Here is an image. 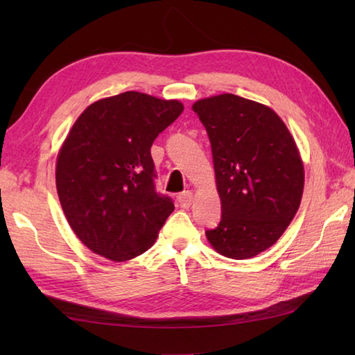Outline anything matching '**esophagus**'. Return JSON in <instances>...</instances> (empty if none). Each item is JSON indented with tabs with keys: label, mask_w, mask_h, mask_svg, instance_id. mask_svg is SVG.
Instances as JSON below:
<instances>
[{
	"label": "esophagus",
	"mask_w": 355,
	"mask_h": 355,
	"mask_svg": "<svg viewBox=\"0 0 355 355\" xmlns=\"http://www.w3.org/2000/svg\"><path fill=\"white\" fill-rule=\"evenodd\" d=\"M177 200L180 202V206L187 209V207L192 205V201H193V192L192 191H184V192H182V193L178 195Z\"/></svg>",
	"instance_id": "34e87169"
}]
</instances>
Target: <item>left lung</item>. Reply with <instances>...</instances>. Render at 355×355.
<instances>
[{
	"label": "left lung",
	"instance_id": "1",
	"mask_svg": "<svg viewBox=\"0 0 355 355\" xmlns=\"http://www.w3.org/2000/svg\"><path fill=\"white\" fill-rule=\"evenodd\" d=\"M212 146L221 221L206 230L218 253L248 259L282 236L304 192V164L288 128L266 105L220 94L192 105Z\"/></svg>",
	"mask_w": 355,
	"mask_h": 355
}]
</instances>
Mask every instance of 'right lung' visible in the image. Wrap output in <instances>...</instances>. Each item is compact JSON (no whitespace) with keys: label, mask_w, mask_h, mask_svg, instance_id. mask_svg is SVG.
<instances>
[{"label":"right lung","mask_w":355,"mask_h":355,"mask_svg":"<svg viewBox=\"0 0 355 355\" xmlns=\"http://www.w3.org/2000/svg\"><path fill=\"white\" fill-rule=\"evenodd\" d=\"M184 110L137 92L97 101L74 122L56 162V189L70 227L89 250L122 262L145 253L172 214L158 193L157 135Z\"/></svg>","instance_id":"obj_1"}]
</instances>
